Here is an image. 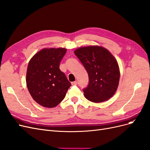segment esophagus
<instances>
[{
  "label": "esophagus",
  "instance_id": "34e87169",
  "mask_svg": "<svg viewBox=\"0 0 150 150\" xmlns=\"http://www.w3.org/2000/svg\"><path fill=\"white\" fill-rule=\"evenodd\" d=\"M77 81H73V82H71V85H77Z\"/></svg>",
  "mask_w": 150,
  "mask_h": 150
}]
</instances>
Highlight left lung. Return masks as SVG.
<instances>
[{"mask_svg": "<svg viewBox=\"0 0 150 150\" xmlns=\"http://www.w3.org/2000/svg\"><path fill=\"white\" fill-rule=\"evenodd\" d=\"M74 54L88 75V85L83 90L85 98L100 103L113 96L118 88L120 74L118 62L112 54L100 46L80 47Z\"/></svg>", "mask_w": 150, "mask_h": 150, "instance_id": "left-lung-1", "label": "left lung"}]
</instances>
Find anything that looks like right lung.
Returning a JSON list of instances; mask_svg holds the SVG:
<instances>
[{"label":"right lung","mask_w":150,"mask_h":150,"mask_svg":"<svg viewBox=\"0 0 150 150\" xmlns=\"http://www.w3.org/2000/svg\"><path fill=\"white\" fill-rule=\"evenodd\" d=\"M67 50L64 48L43 49L28 62L26 83L28 91L37 103L55 107L64 99L71 83L60 69Z\"/></svg>","instance_id":"obj_1"}]
</instances>
